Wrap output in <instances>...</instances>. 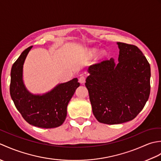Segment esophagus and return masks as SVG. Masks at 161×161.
<instances>
[{"instance_id": "34e87169", "label": "esophagus", "mask_w": 161, "mask_h": 161, "mask_svg": "<svg viewBox=\"0 0 161 161\" xmlns=\"http://www.w3.org/2000/svg\"><path fill=\"white\" fill-rule=\"evenodd\" d=\"M85 80H86V78H85V76H84L83 74H81L80 78H79V81H80L81 84H84L85 82Z\"/></svg>"}]
</instances>
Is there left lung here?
Returning <instances> with one entry per match:
<instances>
[{
  "label": "left lung",
  "instance_id": "obj_1",
  "mask_svg": "<svg viewBox=\"0 0 161 161\" xmlns=\"http://www.w3.org/2000/svg\"><path fill=\"white\" fill-rule=\"evenodd\" d=\"M119 62L105 59L91 65L86 80L93 115L97 121L115 125L134 119L150 94V65L132 44L118 42Z\"/></svg>",
  "mask_w": 161,
  "mask_h": 161
}]
</instances>
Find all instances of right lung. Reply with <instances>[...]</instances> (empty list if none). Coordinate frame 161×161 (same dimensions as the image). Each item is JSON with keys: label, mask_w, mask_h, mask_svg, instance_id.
I'll return each mask as SVG.
<instances>
[{"label": "right lung", "mask_w": 161, "mask_h": 161, "mask_svg": "<svg viewBox=\"0 0 161 161\" xmlns=\"http://www.w3.org/2000/svg\"><path fill=\"white\" fill-rule=\"evenodd\" d=\"M32 46L25 49L12 65L9 92L16 108L29 124L41 128H55L63 124L67 106L76 88L77 78L60 84L49 93L34 95L26 90L23 82V66Z\"/></svg>", "instance_id": "1"}]
</instances>
